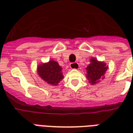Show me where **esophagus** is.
Here are the masks:
<instances>
[{
	"label": "esophagus",
	"mask_w": 133,
	"mask_h": 133,
	"mask_svg": "<svg viewBox=\"0 0 133 133\" xmlns=\"http://www.w3.org/2000/svg\"><path fill=\"white\" fill-rule=\"evenodd\" d=\"M70 68H72V69H78L80 67L78 63H70Z\"/></svg>",
	"instance_id": "esophagus-1"
}]
</instances>
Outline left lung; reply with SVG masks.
Listing matches in <instances>:
<instances>
[{"mask_svg": "<svg viewBox=\"0 0 133 133\" xmlns=\"http://www.w3.org/2000/svg\"><path fill=\"white\" fill-rule=\"evenodd\" d=\"M90 64L87 67L86 77L90 83L95 85L100 81V79H103V75L108 69L104 62H100L95 58L90 59Z\"/></svg>", "mask_w": 133, "mask_h": 133, "instance_id": "obj_1", "label": "left lung"}]
</instances>
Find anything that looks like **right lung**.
<instances>
[{
	"instance_id": "add662e5",
	"label": "right lung",
	"mask_w": 133,
	"mask_h": 133,
	"mask_svg": "<svg viewBox=\"0 0 133 133\" xmlns=\"http://www.w3.org/2000/svg\"><path fill=\"white\" fill-rule=\"evenodd\" d=\"M38 74L44 81L52 85H58L63 78L62 68L57 62L50 60L48 63H42L38 66Z\"/></svg>"
}]
</instances>
